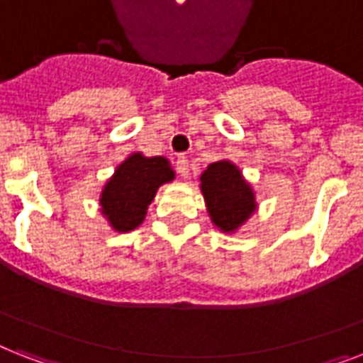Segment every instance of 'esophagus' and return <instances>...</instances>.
I'll return each instance as SVG.
<instances>
[{
	"instance_id": "34e87169",
	"label": "esophagus",
	"mask_w": 363,
	"mask_h": 363,
	"mask_svg": "<svg viewBox=\"0 0 363 363\" xmlns=\"http://www.w3.org/2000/svg\"><path fill=\"white\" fill-rule=\"evenodd\" d=\"M175 167H177V173H179L181 177H184V179L190 175V164H188L186 156H179L175 162Z\"/></svg>"
}]
</instances>
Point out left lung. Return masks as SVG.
Wrapping results in <instances>:
<instances>
[{
    "label": "left lung",
    "mask_w": 363,
    "mask_h": 363,
    "mask_svg": "<svg viewBox=\"0 0 363 363\" xmlns=\"http://www.w3.org/2000/svg\"><path fill=\"white\" fill-rule=\"evenodd\" d=\"M201 191L212 223L223 233L238 229L255 211V196L242 173L228 160L214 162L203 172Z\"/></svg>",
    "instance_id": "8db88e82"
}]
</instances>
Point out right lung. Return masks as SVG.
I'll return each instance as SVG.
<instances>
[{
	"instance_id": "1",
	"label": "right lung",
	"mask_w": 363,
	"mask_h": 363,
	"mask_svg": "<svg viewBox=\"0 0 363 363\" xmlns=\"http://www.w3.org/2000/svg\"><path fill=\"white\" fill-rule=\"evenodd\" d=\"M169 162L164 156L147 158L141 152L128 156L100 196V211L115 231H132L143 222L156 190L164 182L173 181Z\"/></svg>"
}]
</instances>
